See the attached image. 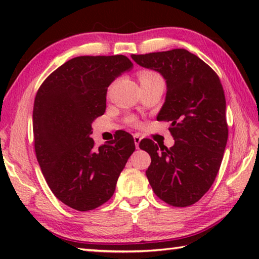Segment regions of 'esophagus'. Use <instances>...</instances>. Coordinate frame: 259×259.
<instances>
[{
  "label": "esophagus",
  "instance_id": "esophagus-1",
  "mask_svg": "<svg viewBox=\"0 0 259 259\" xmlns=\"http://www.w3.org/2000/svg\"><path fill=\"white\" fill-rule=\"evenodd\" d=\"M134 140H135L136 148H139V143H140V140H142V138H140V136L138 134L134 135Z\"/></svg>",
  "mask_w": 259,
  "mask_h": 259
}]
</instances>
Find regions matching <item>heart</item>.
Wrapping results in <instances>:
<instances>
[{"label":"heart","instance_id":"obj_1","mask_svg":"<svg viewBox=\"0 0 259 259\" xmlns=\"http://www.w3.org/2000/svg\"><path fill=\"white\" fill-rule=\"evenodd\" d=\"M139 81L140 83H151V82H163L159 74L152 71H142L139 73ZM131 123H135V120H130Z\"/></svg>","mask_w":259,"mask_h":259}]
</instances>
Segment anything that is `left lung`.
<instances>
[{
	"instance_id": "left-lung-1",
	"label": "left lung",
	"mask_w": 259,
	"mask_h": 259,
	"mask_svg": "<svg viewBox=\"0 0 259 259\" xmlns=\"http://www.w3.org/2000/svg\"><path fill=\"white\" fill-rule=\"evenodd\" d=\"M166 83L157 121L170 122L172 147L143 139L151 155L146 176L156 196L174 207L194 204L214 182L229 137L226 100L213 69L185 49L131 56Z\"/></svg>"
}]
</instances>
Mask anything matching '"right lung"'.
<instances>
[{"label": "right lung", "mask_w": 259, "mask_h": 259, "mask_svg": "<svg viewBox=\"0 0 259 259\" xmlns=\"http://www.w3.org/2000/svg\"><path fill=\"white\" fill-rule=\"evenodd\" d=\"M133 66L122 55L75 57L37 90L33 108L37 162L56 198L78 211L112 198L136 148L133 136L122 130L98 148L90 138L91 123L106 109L108 85Z\"/></svg>", "instance_id": "right-lung-1"}]
</instances>
